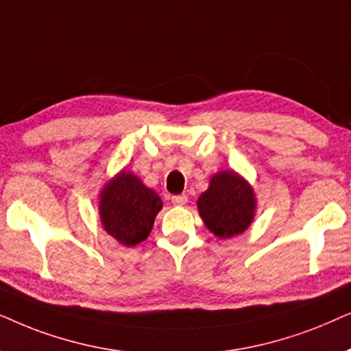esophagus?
Returning <instances> with one entry per match:
<instances>
[{
    "label": "esophagus",
    "mask_w": 351,
    "mask_h": 351,
    "mask_svg": "<svg viewBox=\"0 0 351 351\" xmlns=\"http://www.w3.org/2000/svg\"><path fill=\"white\" fill-rule=\"evenodd\" d=\"M186 202H188V195H186V194L173 195V197H171V204L173 205H184Z\"/></svg>",
    "instance_id": "1"
}]
</instances>
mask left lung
I'll return each mask as SVG.
<instances>
[{"label":"left lung","instance_id":"1","mask_svg":"<svg viewBox=\"0 0 351 351\" xmlns=\"http://www.w3.org/2000/svg\"><path fill=\"white\" fill-rule=\"evenodd\" d=\"M200 218L219 239L237 236L250 226L256 199L252 186L236 171H219L197 200Z\"/></svg>","mask_w":351,"mask_h":351}]
</instances>
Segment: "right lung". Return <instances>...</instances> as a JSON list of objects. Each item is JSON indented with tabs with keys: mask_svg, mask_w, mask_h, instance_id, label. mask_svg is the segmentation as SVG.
Segmentation results:
<instances>
[{
	"mask_svg": "<svg viewBox=\"0 0 351 351\" xmlns=\"http://www.w3.org/2000/svg\"><path fill=\"white\" fill-rule=\"evenodd\" d=\"M160 208L162 200L156 191L127 170L107 181L99 194L102 226L107 234L127 247L147 239Z\"/></svg>",
	"mask_w": 351,
	"mask_h": 351,
	"instance_id": "1",
	"label": "right lung"
}]
</instances>
